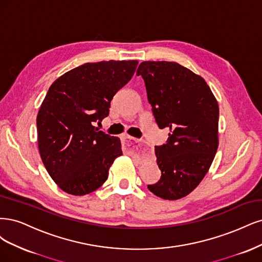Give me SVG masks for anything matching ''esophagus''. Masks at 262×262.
I'll list each match as a JSON object with an SVG mask.
<instances>
[{
    "mask_svg": "<svg viewBox=\"0 0 262 262\" xmlns=\"http://www.w3.org/2000/svg\"><path fill=\"white\" fill-rule=\"evenodd\" d=\"M123 140H124V145H125L126 149L129 151L138 150V148L142 145V142H143L141 139H136V138L128 136V135H124Z\"/></svg>",
    "mask_w": 262,
    "mask_h": 262,
    "instance_id": "34e87169",
    "label": "esophagus"
}]
</instances>
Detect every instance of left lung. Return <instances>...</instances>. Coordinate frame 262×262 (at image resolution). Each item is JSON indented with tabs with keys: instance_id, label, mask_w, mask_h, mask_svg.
<instances>
[{
	"instance_id": "left-lung-1",
	"label": "left lung",
	"mask_w": 262,
	"mask_h": 262,
	"mask_svg": "<svg viewBox=\"0 0 262 262\" xmlns=\"http://www.w3.org/2000/svg\"><path fill=\"white\" fill-rule=\"evenodd\" d=\"M159 128L168 138L156 146L160 180L148 189L176 200L187 196L207 174L219 140V105L205 79L175 62H142L137 70Z\"/></svg>"
}]
</instances>
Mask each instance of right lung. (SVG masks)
I'll use <instances>...</instances> for the list:
<instances>
[{
	"mask_svg": "<svg viewBox=\"0 0 262 262\" xmlns=\"http://www.w3.org/2000/svg\"><path fill=\"white\" fill-rule=\"evenodd\" d=\"M138 61L86 63L49 88L37 116L38 147L48 173L62 190L87 195L102 185L121 140L95 124L108 115L111 100L127 83Z\"/></svg>",
	"mask_w": 262,
	"mask_h": 262,
	"instance_id": "add662e5",
	"label": "right lung"
}]
</instances>
